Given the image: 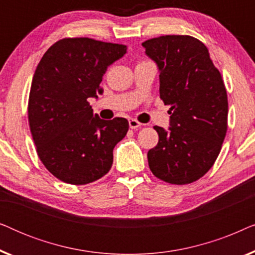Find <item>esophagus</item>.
<instances>
[{"label":"esophagus","instance_id":"34e87169","mask_svg":"<svg viewBox=\"0 0 255 255\" xmlns=\"http://www.w3.org/2000/svg\"><path fill=\"white\" fill-rule=\"evenodd\" d=\"M128 125H130L131 128H138L141 125V123H139L137 120H133V118H131V120H128Z\"/></svg>","mask_w":255,"mask_h":255}]
</instances>
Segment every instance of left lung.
<instances>
[{
  "label": "left lung",
  "instance_id": "8db88e82",
  "mask_svg": "<svg viewBox=\"0 0 255 255\" xmlns=\"http://www.w3.org/2000/svg\"><path fill=\"white\" fill-rule=\"evenodd\" d=\"M159 68L160 99L170 106L168 130L154 127L158 145L147 153L158 179L188 184L204 175L228 130V95L205 45L191 36H161L141 44Z\"/></svg>",
  "mask_w": 255,
  "mask_h": 255
}]
</instances>
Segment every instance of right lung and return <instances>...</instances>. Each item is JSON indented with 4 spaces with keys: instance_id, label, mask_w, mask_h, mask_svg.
Instances as JSON below:
<instances>
[{
    "instance_id": "1",
    "label": "right lung",
    "mask_w": 255,
    "mask_h": 255,
    "mask_svg": "<svg viewBox=\"0 0 255 255\" xmlns=\"http://www.w3.org/2000/svg\"><path fill=\"white\" fill-rule=\"evenodd\" d=\"M125 53V45L64 38L37 66L27 107L30 130L41 162L62 182H94L113 166L114 147L127 135L128 122L101 120L88 99L102 94L107 68Z\"/></svg>"
}]
</instances>
